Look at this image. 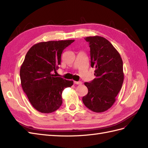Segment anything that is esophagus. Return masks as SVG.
<instances>
[{
    "mask_svg": "<svg viewBox=\"0 0 148 148\" xmlns=\"http://www.w3.org/2000/svg\"><path fill=\"white\" fill-rule=\"evenodd\" d=\"M74 83L75 84H77V85H81V84H82V82L81 81H74Z\"/></svg>",
    "mask_w": 148,
    "mask_h": 148,
    "instance_id": "34e87169",
    "label": "esophagus"
}]
</instances>
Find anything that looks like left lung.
<instances>
[{"mask_svg":"<svg viewBox=\"0 0 148 148\" xmlns=\"http://www.w3.org/2000/svg\"><path fill=\"white\" fill-rule=\"evenodd\" d=\"M90 49V63L95 67V78L84 84L88 88L82 102L90 110L99 113L107 110L115 102L121 90L124 74L123 61L117 50L105 38H85Z\"/></svg>","mask_w":148,"mask_h":148,"instance_id":"1","label":"left lung"}]
</instances>
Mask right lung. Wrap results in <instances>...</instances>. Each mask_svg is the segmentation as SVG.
Instances as JSON below:
<instances>
[{
    "label": "right lung",
    "instance_id": "1",
    "mask_svg": "<svg viewBox=\"0 0 148 148\" xmlns=\"http://www.w3.org/2000/svg\"><path fill=\"white\" fill-rule=\"evenodd\" d=\"M74 40L49 41L33 45L21 66V85L32 106L41 113H52L62 103V92L73 81L56 77L61 54Z\"/></svg>",
    "mask_w": 148,
    "mask_h": 148
}]
</instances>
